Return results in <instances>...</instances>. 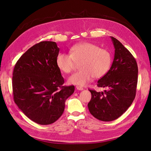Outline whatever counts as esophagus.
Listing matches in <instances>:
<instances>
[{
    "instance_id": "obj_1",
    "label": "esophagus",
    "mask_w": 151,
    "mask_h": 151,
    "mask_svg": "<svg viewBox=\"0 0 151 151\" xmlns=\"http://www.w3.org/2000/svg\"><path fill=\"white\" fill-rule=\"evenodd\" d=\"M76 88H77V90H83V88L82 87H81V86H76Z\"/></svg>"
}]
</instances>
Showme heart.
Segmentation results:
<instances>
[{
    "label": "heart",
    "mask_w": 151,
    "mask_h": 151,
    "mask_svg": "<svg viewBox=\"0 0 151 151\" xmlns=\"http://www.w3.org/2000/svg\"><path fill=\"white\" fill-rule=\"evenodd\" d=\"M70 55L60 52L56 56V63L58 69L64 73H70L76 63H80L81 70L71 75L68 82L74 85L83 86L92 77L99 79L109 70L112 62L111 53L107 50L92 43H82L70 48Z\"/></svg>",
    "instance_id": "1"
}]
</instances>
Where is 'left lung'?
Returning a JSON list of instances; mask_svg holds the SVG:
<instances>
[{
  "instance_id": "1",
  "label": "left lung",
  "mask_w": 151,
  "mask_h": 151,
  "mask_svg": "<svg viewBox=\"0 0 151 151\" xmlns=\"http://www.w3.org/2000/svg\"><path fill=\"white\" fill-rule=\"evenodd\" d=\"M114 47L112 65L107 73L98 81L104 92L89 90L92 98L88 104L90 113L96 119L111 122L128 110L136 92L138 68L135 58L115 38L110 37Z\"/></svg>"
}]
</instances>
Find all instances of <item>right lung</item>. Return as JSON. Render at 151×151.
Here are the masks:
<instances>
[{
    "label": "right lung",
    "instance_id": "1",
    "mask_svg": "<svg viewBox=\"0 0 151 151\" xmlns=\"http://www.w3.org/2000/svg\"><path fill=\"white\" fill-rule=\"evenodd\" d=\"M59 48L56 42L41 41L28 49L17 62L12 77L14 99L33 122L47 125L63 114L65 102L74 86H63L56 63Z\"/></svg>",
    "mask_w": 151,
    "mask_h": 151
}]
</instances>
